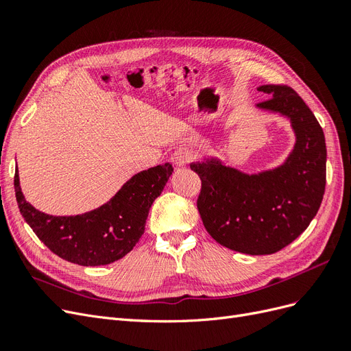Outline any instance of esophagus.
I'll return each instance as SVG.
<instances>
[{
  "label": "esophagus",
  "instance_id": "1",
  "mask_svg": "<svg viewBox=\"0 0 351 351\" xmlns=\"http://www.w3.org/2000/svg\"><path fill=\"white\" fill-rule=\"evenodd\" d=\"M193 159V154L190 152L186 147H180L173 155H171V162L176 167H184Z\"/></svg>",
  "mask_w": 351,
  "mask_h": 351
}]
</instances>
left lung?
Masks as SVG:
<instances>
[{
	"mask_svg": "<svg viewBox=\"0 0 351 351\" xmlns=\"http://www.w3.org/2000/svg\"><path fill=\"white\" fill-rule=\"evenodd\" d=\"M268 101L254 110L290 123L294 145L278 165L247 173L208 156L190 168L199 174L197 209L210 237L246 254H272L289 246L317 214L326 183L322 127L289 86L262 84Z\"/></svg>",
	"mask_w": 351,
	"mask_h": 351,
	"instance_id": "left-lung-1",
	"label": "left lung"
}]
</instances>
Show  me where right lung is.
Returning a JSON list of instances; mask_svg holds the SVG:
<instances>
[{"instance_id":"1","label":"right lung","mask_w":351,"mask_h":351,"mask_svg":"<svg viewBox=\"0 0 351 351\" xmlns=\"http://www.w3.org/2000/svg\"><path fill=\"white\" fill-rule=\"evenodd\" d=\"M174 171L167 162L134 174L108 202L79 215L58 217L40 212L26 202L14 176L16 199L25 221L45 246L67 262L99 267L132 252L145 232L154 200Z\"/></svg>"}]
</instances>
